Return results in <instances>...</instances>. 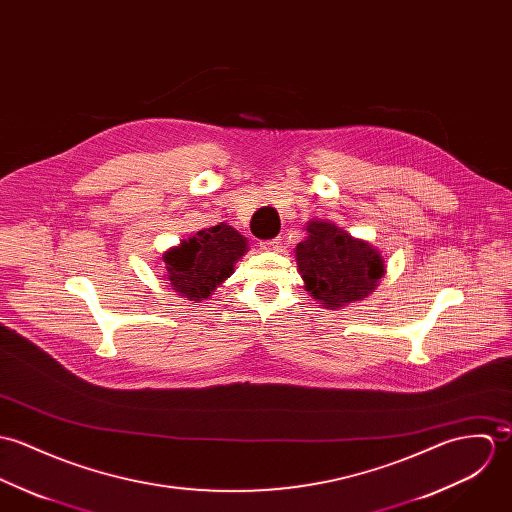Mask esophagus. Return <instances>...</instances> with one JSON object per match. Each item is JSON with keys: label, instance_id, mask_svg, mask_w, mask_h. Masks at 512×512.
<instances>
[{"label": "esophagus", "instance_id": "obj_1", "mask_svg": "<svg viewBox=\"0 0 512 512\" xmlns=\"http://www.w3.org/2000/svg\"><path fill=\"white\" fill-rule=\"evenodd\" d=\"M263 251H279L281 249V239H265L259 243Z\"/></svg>", "mask_w": 512, "mask_h": 512}]
</instances>
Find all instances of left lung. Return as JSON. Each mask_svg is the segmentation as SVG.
Segmentation results:
<instances>
[{"label": "left lung", "mask_w": 512, "mask_h": 512, "mask_svg": "<svg viewBox=\"0 0 512 512\" xmlns=\"http://www.w3.org/2000/svg\"><path fill=\"white\" fill-rule=\"evenodd\" d=\"M294 257L304 290L326 310L365 300L387 273L379 249L328 220L306 224Z\"/></svg>", "instance_id": "left-lung-1"}]
</instances>
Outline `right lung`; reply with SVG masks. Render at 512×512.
<instances>
[{
    "label": "right lung",
    "instance_id": "right-lung-1",
    "mask_svg": "<svg viewBox=\"0 0 512 512\" xmlns=\"http://www.w3.org/2000/svg\"><path fill=\"white\" fill-rule=\"evenodd\" d=\"M249 243L235 228H204L165 251V281L180 298L202 302L229 279Z\"/></svg>",
    "mask_w": 512,
    "mask_h": 512
}]
</instances>
